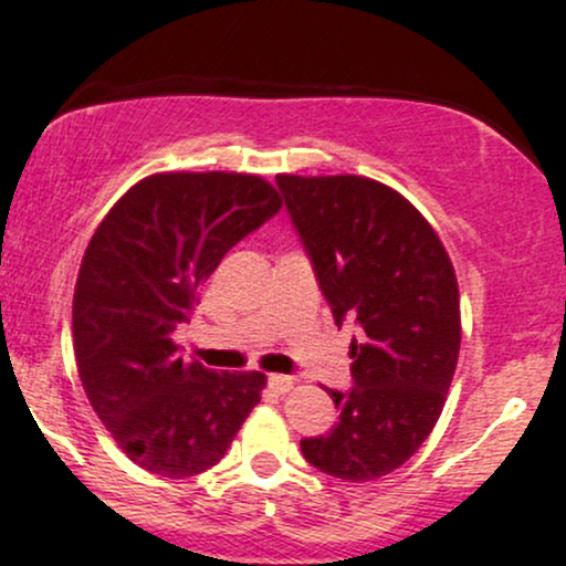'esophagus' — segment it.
Masks as SVG:
<instances>
[{
	"label": "esophagus",
	"mask_w": 566,
	"mask_h": 566,
	"mask_svg": "<svg viewBox=\"0 0 566 566\" xmlns=\"http://www.w3.org/2000/svg\"><path fill=\"white\" fill-rule=\"evenodd\" d=\"M269 386L274 388L276 394H287L292 391V386H295V378H290V375H271Z\"/></svg>",
	"instance_id": "obj_1"
}]
</instances>
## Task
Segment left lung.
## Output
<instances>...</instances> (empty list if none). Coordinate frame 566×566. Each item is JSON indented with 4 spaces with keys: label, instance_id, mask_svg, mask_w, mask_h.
Returning a JSON list of instances; mask_svg holds the SVG:
<instances>
[{
    "label": "left lung",
    "instance_id": "1",
    "mask_svg": "<svg viewBox=\"0 0 566 566\" xmlns=\"http://www.w3.org/2000/svg\"><path fill=\"white\" fill-rule=\"evenodd\" d=\"M337 324L354 316L348 394L303 458L343 482L405 465L444 409L460 354V292L433 226L391 186L361 175H276Z\"/></svg>",
    "mask_w": 566,
    "mask_h": 566
}]
</instances>
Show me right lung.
I'll return each instance as SVG.
<instances>
[{"label":"right lung","instance_id":"add662e5","mask_svg":"<svg viewBox=\"0 0 566 566\" xmlns=\"http://www.w3.org/2000/svg\"><path fill=\"white\" fill-rule=\"evenodd\" d=\"M261 175L157 172L101 220L74 287V356L90 405L140 469L186 479L212 469L261 401L263 373L184 359L175 327L239 239L276 216Z\"/></svg>","mask_w":566,"mask_h":566}]
</instances>
